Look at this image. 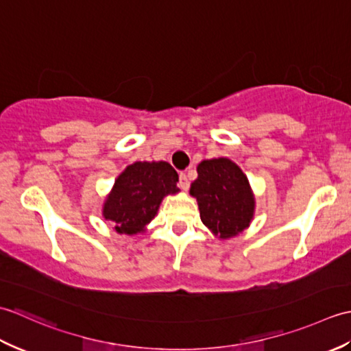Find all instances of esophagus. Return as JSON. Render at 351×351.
<instances>
[{
  "label": "esophagus",
  "instance_id": "1",
  "mask_svg": "<svg viewBox=\"0 0 351 351\" xmlns=\"http://www.w3.org/2000/svg\"><path fill=\"white\" fill-rule=\"evenodd\" d=\"M180 187L182 190H189L190 189V180H189V176L185 175V173L180 175Z\"/></svg>",
  "mask_w": 351,
  "mask_h": 351
}]
</instances>
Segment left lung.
<instances>
[{"label": "left lung", "instance_id": "8db88e82", "mask_svg": "<svg viewBox=\"0 0 351 351\" xmlns=\"http://www.w3.org/2000/svg\"><path fill=\"white\" fill-rule=\"evenodd\" d=\"M191 196L197 199L200 220L220 238H230L249 226L255 199L247 178L228 158L205 160L197 166Z\"/></svg>", "mask_w": 351, "mask_h": 351}]
</instances>
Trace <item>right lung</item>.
Segmentation results:
<instances>
[{"mask_svg":"<svg viewBox=\"0 0 351 351\" xmlns=\"http://www.w3.org/2000/svg\"><path fill=\"white\" fill-rule=\"evenodd\" d=\"M176 182L178 173L169 162H134L116 180L104 217L119 234H138L156 215L162 197L178 191Z\"/></svg>","mask_w":351,"mask_h":351,"instance_id":"right-lung-1","label":"right lung"}]
</instances>
